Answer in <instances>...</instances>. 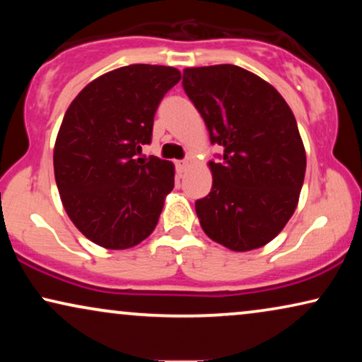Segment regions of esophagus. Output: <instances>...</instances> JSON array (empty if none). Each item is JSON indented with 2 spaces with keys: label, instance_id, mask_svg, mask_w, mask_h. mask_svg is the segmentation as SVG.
<instances>
[{
  "label": "esophagus",
  "instance_id": "esophagus-1",
  "mask_svg": "<svg viewBox=\"0 0 362 362\" xmlns=\"http://www.w3.org/2000/svg\"><path fill=\"white\" fill-rule=\"evenodd\" d=\"M187 168H189V161H186V160L176 161V170H177V173H180V175H182V173H185Z\"/></svg>",
  "mask_w": 362,
  "mask_h": 362
}]
</instances>
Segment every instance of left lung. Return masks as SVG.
Returning <instances> with one entry per match:
<instances>
[{"instance_id":"obj_1","label":"left lung","mask_w":362,"mask_h":362,"mask_svg":"<svg viewBox=\"0 0 362 362\" xmlns=\"http://www.w3.org/2000/svg\"><path fill=\"white\" fill-rule=\"evenodd\" d=\"M182 87L224 148L221 163L209 161L211 192L196 201L202 230L234 252L264 247L293 216L305 180L293 112L274 86L232 64L187 67Z\"/></svg>"}]
</instances>
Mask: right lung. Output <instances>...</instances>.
<instances>
[{
  "mask_svg": "<svg viewBox=\"0 0 362 362\" xmlns=\"http://www.w3.org/2000/svg\"><path fill=\"white\" fill-rule=\"evenodd\" d=\"M181 72L132 64L87 83L69 105L54 145V176L67 216L93 244L125 250L155 230L175 165L138 158L153 118Z\"/></svg>",
  "mask_w": 362,
  "mask_h": 362,
  "instance_id": "1",
  "label": "right lung"
}]
</instances>
